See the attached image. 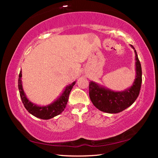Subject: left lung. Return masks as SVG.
I'll return each instance as SVG.
<instances>
[{
    "mask_svg": "<svg viewBox=\"0 0 158 158\" xmlns=\"http://www.w3.org/2000/svg\"><path fill=\"white\" fill-rule=\"evenodd\" d=\"M135 53L136 78L132 85L123 91L116 92L101 86L93 81L89 82V96L96 108L109 114H116L129 107L137 100L142 81V71L137 52L130 45Z\"/></svg>",
    "mask_w": 158,
    "mask_h": 158,
    "instance_id": "left-lung-1",
    "label": "left lung"
}]
</instances>
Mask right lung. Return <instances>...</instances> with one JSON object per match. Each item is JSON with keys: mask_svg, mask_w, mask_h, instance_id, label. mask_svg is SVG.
<instances>
[{"mask_svg": "<svg viewBox=\"0 0 158 158\" xmlns=\"http://www.w3.org/2000/svg\"><path fill=\"white\" fill-rule=\"evenodd\" d=\"M21 77H22V74H21V71H20L19 75L18 87L19 90L20 97L23 105H24L26 110H27L29 113L33 115L34 116L44 120L52 118L54 116H56L62 113L65 108L67 103H68L69 95V93H70L71 90L73 89L74 84H76V81H74L71 84L67 85L60 97L58 98L56 100L53 102V103L50 104V105L47 106H40L36 105L35 104L32 103L31 102L29 101L28 99L26 98L25 93L23 90Z\"/></svg>", "mask_w": 158, "mask_h": 158, "instance_id": "1", "label": "right lung"}]
</instances>
